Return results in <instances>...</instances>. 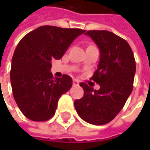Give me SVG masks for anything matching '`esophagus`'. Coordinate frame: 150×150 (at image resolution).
Listing matches in <instances>:
<instances>
[{
  "label": "esophagus",
  "mask_w": 150,
  "mask_h": 150,
  "mask_svg": "<svg viewBox=\"0 0 150 150\" xmlns=\"http://www.w3.org/2000/svg\"><path fill=\"white\" fill-rule=\"evenodd\" d=\"M73 85H74V86L79 85V81L76 80V79H74V80H73Z\"/></svg>",
  "instance_id": "esophagus-1"
}]
</instances>
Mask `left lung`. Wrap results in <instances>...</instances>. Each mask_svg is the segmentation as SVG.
Returning a JSON list of instances; mask_svg holds the SVG:
<instances>
[{
  "mask_svg": "<svg viewBox=\"0 0 150 150\" xmlns=\"http://www.w3.org/2000/svg\"><path fill=\"white\" fill-rule=\"evenodd\" d=\"M86 35L100 49L98 69L91 80L100 85L96 90L85 82L80 86L84 95L75 101V110L85 122L104 125L122 109L133 90L135 61L133 51L124 39L106 30H88Z\"/></svg>",
  "mask_w": 150,
  "mask_h": 150,
  "instance_id": "8db88e82",
  "label": "left lung"
}]
</instances>
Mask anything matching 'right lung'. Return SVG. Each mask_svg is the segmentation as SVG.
I'll return each instance as SVG.
<instances>
[{"label": "right lung", "mask_w": 150, "mask_h": 150, "mask_svg": "<svg viewBox=\"0 0 150 150\" xmlns=\"http://www.w3.org/2000/svg\"><path fill=\"white\" fill-rule=\"evenodd\" d=\"M85 30L42 26L27 34L12 58L10 81L13 96L29 120L45 122L55 113L58 100L72 87V78H54L51 61L62 57L76 37Z\"/></svg>", "instance_id": "add662e5"}]
</instances>
